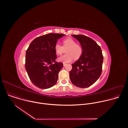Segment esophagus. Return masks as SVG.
Returning a JSON list of instances; mask_svg holds the SVG:
<instances>
[{
	"mask_svg": "<svg viewBox=\"0 0 128 128\" xmlns=\"http://www.w3.org/2000/svg\"><path fill=\"white\" fill-rule=\"evenodd\" d=\"M66 65H67V64H66V63H63V66H64V67H65V66Z\"/></svg>",
	"mask_w": 128,
	"mask_h": 128,
	"instance_id": "obj_1",
	"label": "esophagus"
}]
</instances>
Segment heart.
<instances>
[{
    "instance_id": "1",
    "label": "heart",
    "mask_w": 128,
    "mask_h": 128,
    "mask_svg": "<svg viewBox=\"0 0 128 128\" xmlns=\"http://www.w3.org/2000/svg\"><path fill=\"white\" fill-rule=\"evenodd\" d=\"M63 46L59 44H56L54 46V50L57 55L61 54L65 52L66 54L60 57L58 61L64 63L70 62L73 60H78L82 56L83 50L82 46L76 44V42L71 38H67L63 40Z\"/></svg>"
}]
</instances>
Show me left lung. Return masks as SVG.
Wrapping results in <instances>:
<instances>
[{"instance_id":"left-lung-1","label":"left lung","mask_w":128,"mask_h":128,"mask_svg":"<svg viewBox=\"0 0 128 128\" xmlns=\"http://www.w3.org/2000/svg\"><path fill=\"white\" fill-rule=\"evenodd\" d=\"M80 42L83 53L72 64L69 72L72 83L80 88H87L94 84L100 76L103 61L101 48L93 40L84 35H72Z\"/></svg>"}]
</instances>
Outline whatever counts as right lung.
<instances>
[{
	"mask_svg": "<svg viewBox=\"0 0 128 128\" xmlns=\"http://www.w3.org/2000/svg\"><path fill=\"white\" fill-rule=\"evenodd\" d=\"M65 35L49 33L34 39L26 50L25 68L32 82L46 89L55 84L63 63L57 62L54 46Z\"/></svg>",
	"mask_w": 128,
	"mask_h": 128,
	"instance_id": "right-lung-1",
	"label": "right lung"
}]
</instances>
